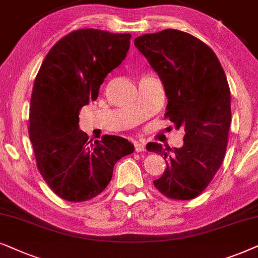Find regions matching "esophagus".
Returning <instances> with one entry per match:
<instances>
[{"mask_svg":"<svg viewBox=\"0 0 258 258\" xmlns=\"http://www.w3.org/2000/svg\"><path fill=\"white\" fill-rule=\"evenodd\" d=\"M144 150H145V144L139 143V142L135 143V151H136V152H143Z\"/></svg>","mask_w":258,"mask_h":258,"instance_id":"esophagus-1","label":"esophagus"}]
</instances>
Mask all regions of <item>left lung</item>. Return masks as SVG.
Masks as SVG:
<instances>
[{"label": "left lung", "instance_id": "obj_1", "mask_svg": "<svg viewBox=\"0 0 258 258\" xmlns=\"http://www.w3.org/2000/svg\"><path fill=\"white\" fill-rule=\"evenodd\" d=\"M135 46L163 81L169 99L165 118L185 131L180 149L147 144L166 163L153 184L167 198L190 201L208 187L225 156L231 122L225 73L207 43L180 30L145 34Z\"/></svg>", "mask_w": 258, "mask_h": 258}]
</instances>
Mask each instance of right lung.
<instances>
[{
    "instance_id": "add662e5",
    "label": "right lung",
    "mask_w": 258,
    "mask_h": 258,
    "mask_svg": "<svg viewBox=\"0 0 258 258\" xmlns=\"http://www.w3.org/2000/svg\"><path fill=\"white\" fill-rule=\"evenodd\" d=\"M131 34L93 28L73 30L44 57L34 81L28 133L36 166L54 194L68 202L97 197L114 165L135 147L118 136L88 139L79 113L95 100L106 75L121 63Z\"/></svg>"
}]
</instances>
